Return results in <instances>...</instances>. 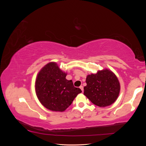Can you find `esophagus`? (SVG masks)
Returning a JSON list of instances; mask_svg holds the SVG:
<instances>
[{
    "label": "esophagus",
    "mask_w": 146,
    "mask_h": 146,
    "mask_svg": "<svg viewBox=\"0 0 146 146\" xmlns=\"http://www.w3.org/2000/svg\"><path fill=\"white\" fill-rule=\"evenodd\" d=\"M80 90L82 91V92H83V86H80Z\"/></svg>",
    "instance_id": "1"
}]
</instances>
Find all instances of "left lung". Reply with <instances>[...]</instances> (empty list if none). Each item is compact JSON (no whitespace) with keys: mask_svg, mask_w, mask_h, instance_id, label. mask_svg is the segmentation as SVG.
I'll list each match as a JSON object with an SVG mask.
<instances>
[{"mask_svg":"<svg viewBox=\"0 0 146 146\" xmlns=\"http://www.w3.org/2000/svg\"><path fill=\"white\" fill-rule=\"evenodd\" d=\"M84 95L99 107L111 105L115 102L121 90L120 83L114 73L108 69L88 75Z\"/></svg>","mask_w":146,"mask_h":146,"instance_id":"8db88e82","label":"left lung"}]
</instances>
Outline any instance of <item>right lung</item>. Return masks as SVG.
Masks as SVG:
<instances>
[{
    "instance_id": "obj_1",
    "label": "right lung",
    "mask_w": 146,
    "mask_h": 146,
    "mask_svg": "<svg viewBox=\"0 0 146 146\" xmlns=\"http://www.w3.org/2000/svg\"><path fill=\"white\" fill-rule=\"evenodd\" d=\"M63 72L55 62H50L39 70L35 80V92L40 103L53 111L63 112L82 92L74 86L72 80L66 78Z\"/></svg>"
}]
</instances>
